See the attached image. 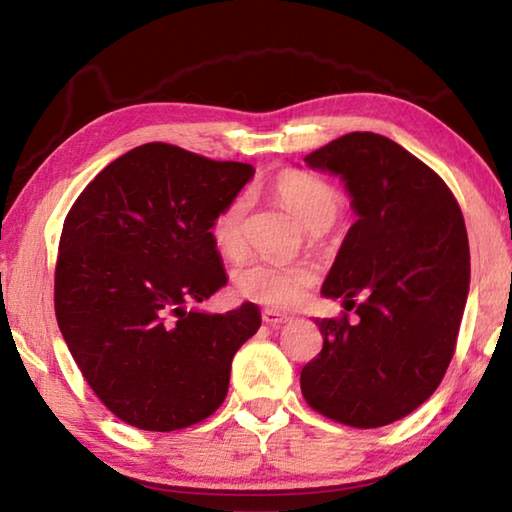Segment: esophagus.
Here are the masks:
<instances>
[{
    "label": "esophagus",
    "mask_w": 512,
    "mask_h": 512,
    "mask_svg": "<svg viewBox=\"0 0 512 512\" xmlns=\"http://www.w3.org/2000/svg\"><path fill=\"white\" fill-rule=\"evenodd\" d=\"M262 320H264L266 325H271V327H280L284 323H289L291 316L282 314V311H275V309H264L262 311Z\"/></svg>",
    "instance_id": "34e87169"
}]
</instances>
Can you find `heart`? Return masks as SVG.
<instances>
[{"label":"heart","mask_w":512,"mask_h":512,"mask_svg":"<svg viewBox=\"0 0 512 512\" xmlns=\"http://www.w3.org/2000/svg\"><path fill=\"white\" fill-rule=\"evenodd\" d=\"M273 192L280 203L305 225L320 232L329 228L341 212L343 198L339 189L311 173L287 169L275 178ZM250 196L237 194L214 216L212 239L223 257L237 259L246 253ZM316 282V271L309 264L250 262L237 273L241 296L271 307H293L305 298L307 289Z\"/></svg>","instance_id":"b5f03b06"}]
</instances>
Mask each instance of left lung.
I'll return each mask as SVG.
<instances>
[{"label": "left lung", "instance_id": "8db88e82", "mask_svg": "<svg viewBox=\"0 0 512 512\" xmlns=\"http://www.w3.org/2000/svg\"><path fill=\"white\" fill-rule=\"evenodd\" d=\"M343 178L359 219L343 239L323 296L357 318H323V350L300 372L311 409L357 429L427 402L454 357L470 244L463 212L436 171L377 133H348L309 153Z\"/></svg>", "mask_w": 512, "mask_h": 512}]
</instances>
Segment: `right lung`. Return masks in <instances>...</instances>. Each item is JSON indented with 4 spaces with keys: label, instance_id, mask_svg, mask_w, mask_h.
<instances>
[{
    "label": "right lung",
    "instance_id": "1",
    "mask_svg": "<svg viewBox=\"0 0 512 512\" xmlns=\"http://www.w3.org/2000/svg\"><path fill=\"white\" fill-rule=\"evenodd\" d=\"M255 176L151 142L110 162L60 235L54 307L69 352L108 411L144 431L192 427L219 409L232 357L262 316L189 311L228 277L212 223Z\"/></svg>",
    "mask_w": 512,
    "mask_h": 512
}]
</instances>
